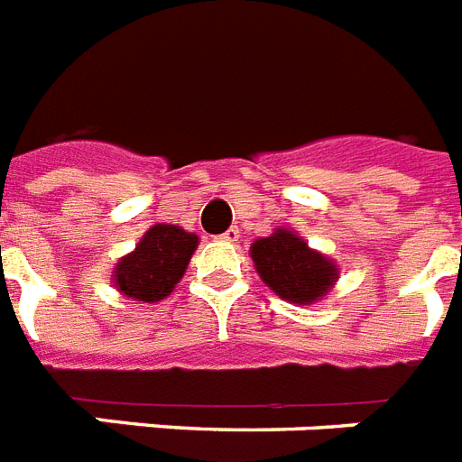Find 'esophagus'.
<instances>
[{"mask_svg": "<svg viewBox=\"0 0 462 462\" xmlns=\"http://www.w3.org/2000/svg\"><path fill=\"white\" fill-rule=\"evenodd\" d=\"M238 236H241L238 226H231V228H226V231L219 236V238H221V241H226V243H236V241H238Z\"/></svg>", "mask_w": 462, "mask_h": 462, "instance_id": "34e87169", "label": "esophagus"}]
</instances>
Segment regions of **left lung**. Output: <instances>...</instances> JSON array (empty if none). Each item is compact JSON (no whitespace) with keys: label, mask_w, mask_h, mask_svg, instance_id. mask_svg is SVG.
Returning a JSON list of instances; mask_svg holds the SVG:
<instances>
[{"label":"left lung","mask_w":462,"mask_h":462,"mask_svg":"<svg viewBox=\"0 0 462 462\" xmlns=\"http://www.w3.org/2000/svg\"><path fill=\"white\" fill-rule=\"evenodd\" d=\"M250 257L262 282L291 302H315L338 276L334 262L310 250L302 238L283 228L269 238L254 241Z\"/></svg>","instance_id":"left-lung-1"}]
</instances>
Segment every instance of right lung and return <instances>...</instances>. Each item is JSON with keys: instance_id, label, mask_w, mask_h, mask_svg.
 <instances>
[{"instance_id": "1", "label": "right lung", "mask_w": 462, "mask_h": 462, "mask_svg": "<svg viewBox=\"0 0 462 462\" xmlns=\"http://www.w3.org/2000/svg\"><path fill=\"white\" fill-rule=\"evenodd\" d=\"M195 248V234L173 224H157L143 236L135 250L116 264V289L143 302L164 300L180 282Z\"/></svg>"}]
</instances>
